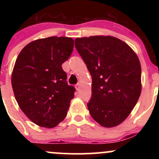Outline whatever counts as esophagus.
<instances>
[{
  "label": "esophagus",
  "mask_w": 159,
  "mask_h": 159,
  "mask_svg": "<svg viewBox=\"0 0 159 159\" xmlns=\"http://www.w3.org/2000/svg\"><path fill=\"white\" fill-rule=\"evenodd\" d=\"M80 87H81V84H80V83H78L77 84L75 85V88H76V90H79Z\"/></svg>",
  "instance_id": "obj_1"
}]
</instances>
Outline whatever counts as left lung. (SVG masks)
<instances>
[{
	"mask_svg": "<svg viewBox=\"0 0 159 159\" xmlns=\"http://www.w3.org/2000/svg\"><path fill=\"white\" fill-rule=\"evenodd\" d=\"M75 45L92 77L90 114L106 128L120 125L141 93V67L135 52L111 36L76 38Z\"/></svg>",
	"mask_w": 159,
	"mask_h": 159,
	"instance_id": "left-lung-1",
	"label": "left lung"
}]
</instances>
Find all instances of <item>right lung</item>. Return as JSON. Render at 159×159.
Wrapping results in <instances>:
<instances>
[{
	"label": "right lung",
	"mask_w": 159,
	"mask_h": 159,
	"mask_svg": "<svg viewBox=\"0 0 159 159\" xmlns=\"http://www.w3.org/2000/svg\"><path fill=\"white\" fill-rule=\"evenodd\" d=\"M74 40L51 36L27 44L19 53L12 87L21 110L33 123L54 128L64 120L75 89L61 65L72 54Z\"/></svg>",
	"instance_id": "right-lung-1"
}]
</instances>
